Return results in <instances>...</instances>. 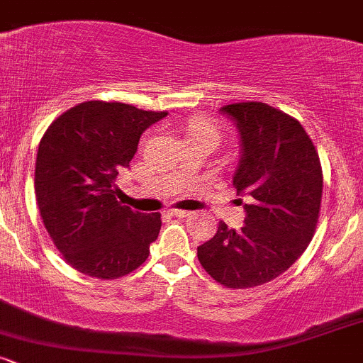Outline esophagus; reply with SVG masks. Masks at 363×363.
I'll use <instances>...</instances> for the list:
<instances>
[{
    "mask_svg": "<svg viewBox=\"0 0 363 363\" xmlns=\"http://www.w3.org/2000/svg\"><path fill=\"white\" fill-rule=\"evenodd\" d=\"M167 213L172 215V216H187V215H191V211L189 210H177V208H170V210H167Z\"/></svg>",
    "mask_w": 363,
    "mask_h": 363,
    "instance_id": "obj_1",
    "label": "esophagus"
}]
</instances>
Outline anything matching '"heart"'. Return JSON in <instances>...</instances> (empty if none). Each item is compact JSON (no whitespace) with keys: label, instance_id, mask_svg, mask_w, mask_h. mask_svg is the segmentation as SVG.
I'll list each match as a JSON object with an SVG mask.
<instances>
[{"label":"heart","instance_id":"b5f03b06","mask_svg":"<svg viewBox=\"0 0 363 363\" xmlns=\"http://www.w3.org/2000/svg\"><path fill=\"white\" fill-rule=\"evenodd\" d=\"M187 135H189V138H205V140H211L213 143L218 145L223 136V131H222V126H220V124L213 119L194 118L191 121Z\"/></svg>","mask_w":363,"mask_h":363}]
</instances>
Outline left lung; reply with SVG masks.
<instances>
[{"label": "left lung", "mask_w": 363, "mask_h": 363, "mask_svg": "<svg viewBox=\"0 0 363 363\" xmlns=\"http://www.w3.org/2000/svg\"><path fill=\"white\" fill-rule=\"evenodd\" d=\"M222 111L237 123L242 158L234 176L245 194V225L220 220L198 247L205 272L227 289H252L294 264L314 237L323 198V169L311 136L297 119L264 102H237Z\"/></svg>", "instance_id": "left-lung-1"}]
</instances>
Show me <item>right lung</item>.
<instances>
[{
	"label": "right lung",
	"mask_w": 363,
	"mask_h": 363,
	"mask_svg": "<svg viewBox=\"0 0 363 363\" xmlns=\"http://www.w3.org/2000/svg\"><path fill=\"white\" fill-rule=\"evenodd\" d=\"M131 104L89 101L45 129L35 160V199L48 234L66 262L99 280H116L147 261L160 213H140L116 198V177L140 136L165 118Z\"/></svg>",
	"instance_id": "add662e5"
}]
</instances>
